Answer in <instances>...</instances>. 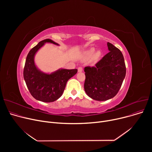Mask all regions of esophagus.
Masks as SVG:
<instances>
[{
    "label": "esophagus",
    "mask_w": 152,
    "mask_h": 152,
    "mask_svg": "<svg viewBox=\"0 0 152 152\" xmlns=\"http://www.w3.org/2000/svg\"><path fill=\"white\" fill-rule=\"evenodd\" d=\"M77 71H78L79 73H81V72H82L83 71V68L82 67H81V66L80 67H78Z\"/></svg>",
    "instance_id": "esophagus-1"
}]
</instances>
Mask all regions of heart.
I'll list each match as a JSON object with an SVG mask.
<instances>
[{
	"instance_id": "heart-1",
	"label": "heart",
	"mask_w": 152,
	"mask_h": 152,
	"mask_svg": "<svg viewBox=\"0 0 152 152\" xmlns=\"http://www.w3.org/2000/svg\"><path fill=\"white\" fill-rule=\"evenodd\" d=\"M95 49L94 48H91V49L87 50L86 52V57L87 59H90L93 57V59L94 61H97L99 60L102 55V52L100 50H97L95 52Z\"/></svg>"
}]
</instances>
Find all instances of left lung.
<instances>
[{"instance_id":"left-lung-1","label":"left lung","mask_w":152,"mask_h":152,"mask_svg":"<svg viewBox=\"0 0 152 152\" xmlns=\"http://www.w3.org/2000/svg\"><path fill=\"white\" fill-rule=\"evenodd\" d=\"M108 50L95 66L84 68V90L91 99L105 101L114 97L121 88L126 68L123 53L117 47L107 43Z\"/></svg>"}]
</instances>
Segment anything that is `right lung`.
I'll return each mask as SVG.
<instances>
[{
  "label": "right lung",
  "mask_w": 152,
  "mask_h": 152,
  "mask_svg": "<svg viewBox=\"0 0 152 152\" xmlns=\"http://www.w3.org/2000/svg\"><path fill=\"white\" fill-rule=\"evenodd\" d=\"M46 42L58 45L52 40L46 39L34 47L27 55L23 77L28 90L34 99L44 102H52L61 96L67 81L77 73V69H59L50 74L40 71L34 63V56Z\"/></svg>",
  "instance_id": "right-lung-1"
}]
</instances>
